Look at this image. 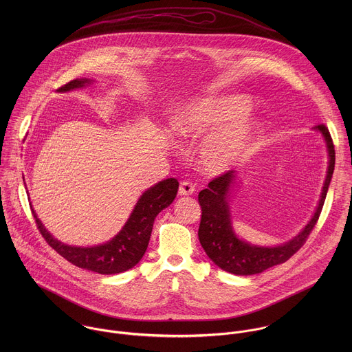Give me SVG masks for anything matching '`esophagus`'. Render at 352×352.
<instances>
[{
    "instance_id": "esophagus-1",
    "label": "esophagus",
    "mask_w": 352,
    "mask_h": 352,
    "mask_svg": "<svg viewBox=\"0 0 352 352\" xmlns=\"http://www.w3.org/2000/svg\"><path fill=\"white\" fill-rule=\"evenodd\" d=\"M195 192V186L191 183V182H182L180 186H179V195L182 197H188V195H192Z\"/></svg>"
}]
</instances>
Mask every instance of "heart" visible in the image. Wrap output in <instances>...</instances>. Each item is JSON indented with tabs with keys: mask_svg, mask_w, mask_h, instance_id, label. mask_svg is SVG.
<instances>
[{
	"mask_svg": "<svg viewBox=\"0 0 352 352\" xmlns=\"http://www.w3.org/2000/svg\"><path fill=\"white\" fill-rule=\"evenodd\" d=\"M250 108L248 99L240 95L203 98L175 119L173 129L187 140L215 130L203 141L198 158L206 172L222 173L248 160L261 141L264 126L245 115Z\"/></svg>",
	"mask_w": 352,
	"mask_h": 352,
	"instance_id": "1",
	"label": "heart"
}]
</instances>
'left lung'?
Listing matches in <instances>:
<instances>
[{
  "mask_svg": "<svg viewBox=\"0 0 352 352\" xmlns=\"http://www.w3.org/2000/svg\"><path fill=\"white\" fill-rule=\"evenodd\" d=\"M327 144L329 162L321 198L314 215L309 223L294 239L278 247H257L240 240L233 228L229 211V195L237 177L234 170H228L208 183V187L201 190L198 201L201 207L199 241L206 254L223 271L234 275H253L264 270L287 261L296 252L300 251L306 243L309 234L316 226L327 198L328 187L335 169V146L329 130L325 124L314 126Z\"/></svg>",
  "mask_w": 352,
  "mask_h": 352,
  "instance_id": "8db88e82",
  "label": "left lung"
}]
</instances>
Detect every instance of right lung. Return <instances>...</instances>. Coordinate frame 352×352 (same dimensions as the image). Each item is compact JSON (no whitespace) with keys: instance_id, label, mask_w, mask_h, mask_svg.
I'll list each match as a JSON object with an SVG mask.
<instances>
[{"instance_id":"add662e5","label":"right lung","mask_w":352,"mask_h":352,"mask_svg":"<svg viewBox=\"0 0 352 352\" xmlns=\"http://www.w3.org/2000/svg\"><path fill=\"white\" fill-rule=\"evenodd\" d=\"M91 82V78H76L60 87L58 92L82 88ZM177 190L179 182L172 177L151 187L137 201L123 229L111 241L91 248L72 247L55 240L35 214L32 206L31 210L41 234L54 251L80 268L111 275L133 268L142 258L149 245L154 218L173 201Z\"/></svg>"}]
</instances>
